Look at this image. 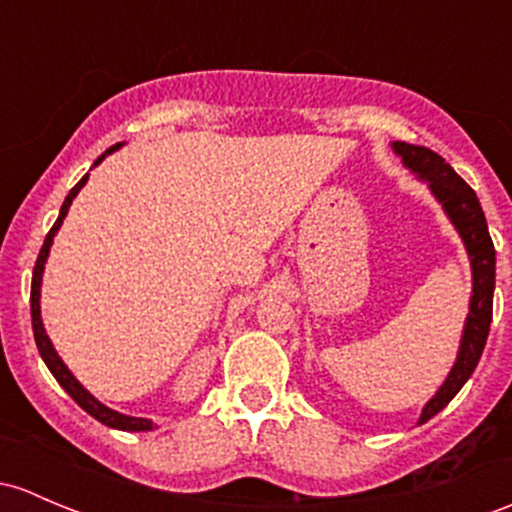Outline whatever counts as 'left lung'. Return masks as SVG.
<instances>
[{
    "label": "left lung",
    "mask_w": 512,
    "mask_h": 512,
    "mask_svg": "<svg viewBox=\"0 0 512 512\" xmlns=\"http://www.w3.org/2000/svg\"><path fill=\"white\" fill-rule=\"evenodd\" d=\"M395 152L400 154L402 161L419 176L427 179L429 188L437 196V201L444 206L446 215L451 223L459 230L461 240H464L466 250L471 257L473 270V297L471 311L466 319L464 338H461L459 358H456L454 368H451L449 378L439 387L437 395L424 405L419 424L432 419L434 414L444 410L456 392L464 387L466 380L476 370L478 360H481L483 346H486L488 331H491L493 319V289H496V247H493L491 235H488L486 215H483L481 203H478L476 191L439 157L437 152L427 147H414L407 142L392 144Z\"/></svg>",
    "instance_id": "left-lung-1"
}]
</instances>
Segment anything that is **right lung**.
Segmentation results:
<instances>
[{
    "instance_id": "add662e5",
    "label": "right lung",
    "mask_w": 512,
    "mask_h": 512,
    "mask_svg": "<svg viewBox=\"0 0 512 512\" xmlns=\"http://www.w3.org/2000/svg\"><path fill=\"white\" fill-rule=\"evenodd\" d=\"M115 149H120V144H115V147H110V149H107L105 154L115 152ZM105 154H102V157H100L98 161H95V164H100V161L105 159ZM85 181H88V174H85L83 179H80L78 184H75V186L71 188V193H68V196H66V201H63V206H61V215H58V220H56V223H53V228L48 230L46 240H43V245H41V252H39V257H36L34 277H31V326H34L36 348H39V353H41L43 363L48 365V370H51V373H53V378L58 380V385H61L63 390H66L68 395H71L73 400L78 402V405L83 407V410L90 414V417H95V419H98V422L105 424V427H112V429H125V432H149V429H152V422H149V419L127 417V414H120V412L110 410V407H105V405H102V402L95 400V397L90 395V392L85 390V387L80 385L78 380L73 378V375H71V370H68L66 365H63V360L58 358L56 348L51 346V341H48L46 331H43V324H41V306H39V294H41V292H39V289H41L43 262H46V257H48V250H51L53 235H56V230L61 228V223H63V218H66L68 208H71L73 198L78 196V191H80V188L85 186Z\"/></svg>"
}]
</instances>
